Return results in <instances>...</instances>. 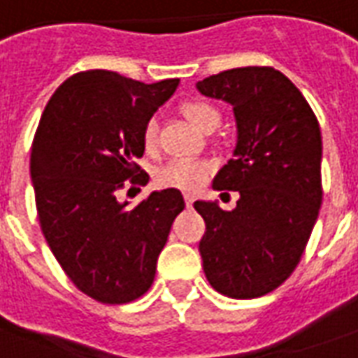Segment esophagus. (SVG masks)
Instances as JSON below:
<instances>
[{"label": "esophagus", "instance_id": "obj_1", "mask_svg": "<svg viewBox=\"0 0 358 358\" xmlns=\"http://www.w3.org/2000/svg\"><path fill=\"white\" fill-rule=\"evenodd\" d=\"M193 203H194L193 196H191V194H185V204H187V206H193Z\"/></svg>", "mask_w": 358, "mask_h": 358}]
</instances>
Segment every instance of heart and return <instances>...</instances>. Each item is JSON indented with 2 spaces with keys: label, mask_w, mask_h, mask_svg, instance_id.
<instances>
[{
  "label": "heart",
  "mask_w": 358,
  "mask_h": 358,
  "mask_svg": "<svg viewBox=\"0 0 358 358\" xmlns=\"http://www.w3.org/2000/svg\"><path fill=\"white\" fill-rule=\"evenodd\" d=\"M183 115L203 132H212L220 127L222 115L212 103L204 99H191L183 103ZM157 118H150L142 130V142L146 150L157 146ZM212 173V165L201 159H171L157 171V181L164 187H175L181 191H196Z\"/></svg>",
  "instance_id": "heart-1"
}]
</instances>
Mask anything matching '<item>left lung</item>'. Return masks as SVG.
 <instances>
[{"label": "left lung", "instance_id": "obj_1", "mask_svg": "<svg viewBox=\"0 0 358 358\" xmlns=\"http://www.w3.org/2000/svg\"><path fill=\"white\" fill-rule=\"evenodd\" d=\"M234 107L238 144L214 177L238 191L234 210L196 201L206 231L199 243L204 275L230 298H259L296 268L322 206V132L314 110L285 73L234 68L196 83Z\"/></svg>", "mask_w": 358, "mask_h": 358}]
</instances>
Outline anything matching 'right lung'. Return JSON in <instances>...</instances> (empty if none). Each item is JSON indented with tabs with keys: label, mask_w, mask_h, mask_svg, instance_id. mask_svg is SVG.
<instances>
[{
	"label": "right lung",
	"mask_w": 358,
	"mask_h": 358,
	"mask_svg": "<svg viewBox=\"0 0 358 358\" xmlns=\"http://www.w3.org/2000/svg\"><path fill=\"white\" fill-rule=\"evenodd\" d=\"M90 70L62 83L44 108L31 152V177L41 230L70 280L103 304H127L152 287L155 263L181 191H154L128 208L118 191L148 183L136 165L144 155L142 130L177 90Z\"/></svg>",
	"instance_id": "add662e5"
}]
</instances>
